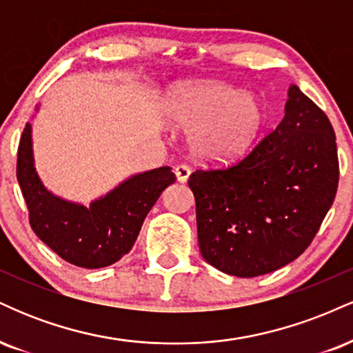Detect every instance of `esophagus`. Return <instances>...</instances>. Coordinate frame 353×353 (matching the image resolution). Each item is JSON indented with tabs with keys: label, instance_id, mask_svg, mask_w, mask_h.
<instances>
[{
	"label": "esophagus",
	"instance_id": "1",
	"mask_svg": "<svg viewBox=\"0 0 353 353\" xmlns=\"http://www.w3.org/2000/svg\"><path fill=\"white\" fill-rule=\"evenodd\" d=\"M174 172H176L177 181L184 184V182H188L189 176H190V168H189V165H185V164H179L176 169H174Z\"/></svg>",
	"mask_w": 353,
	"mask_h": 353
}]
</instances>
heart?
I'll use <instances>...</instances> for the list:
<instances>
[{"label": "heart", "instance_id": "heart-1", "mask_svg": "<svg viewBox=\"0 0 353 353\" xmlns=\"http://www.w3.org/2000/svg\"><path fill=\"white\" fill-rule=\"evenodd\" d=\"M164 111L177 128L190 129V148L210 163H232L244 156L265 124V108L257 96L222 83L176 89Z\"/></svg>", "mask_w": 353, "mask_h": 353}]
</instances>
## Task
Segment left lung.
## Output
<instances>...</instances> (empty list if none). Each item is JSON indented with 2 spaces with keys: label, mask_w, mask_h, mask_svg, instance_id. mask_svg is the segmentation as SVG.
I'll use <instances>...</instances> for the list:
<instances>
[{
  "label": "left lung",
  "mask_w": 353,
  "mask_h": 353,
  "mask_svg": "<svg viewBox=\"0 0 353 353\" xmlns=\"http://www.w3.org/2000/svg\"><path fill=\"white\" fill-rule=\"evenodd\" d=\"M287 96L281 124L245 159L189 177L201 254L224 274L257 277L290 264L335 199L334 128L295 84Z\"/></svg>",
  "instance_id": "8db88e82"
}]
</instances>
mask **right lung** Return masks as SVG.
Here are the masks:
<instances>
[{"label": "right lung", "mask_w": 353, "mask_h": 353, "mask_svg": "<svg viewBox=\"0 0 353 353\" xmlns=\"http://www.w3.org/2000/svg\"><path fill=\"white\" fill-rule=\"evenodd\" d=\"M39 104L36 112L39 111ZM19 188L34 234L61 259L84 269L114 264L134 245L145 216L163 190L176 182L169 165L137 172L84 205L56 196L34 163L33 128L26 123L18 148Z\"/></svg>", "instance_id": "right-lung-1"}]
</instances>
